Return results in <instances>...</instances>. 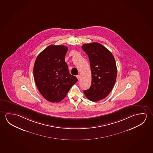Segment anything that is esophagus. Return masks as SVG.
<instances>
[{"label": "esophagus", "instance_id": "1", "mask_svg": "<svg viewBox=\"0 0 153 153\" xmlns=\"http://www.w3.org/2000/svg\"><path fill=\"white\" fill-rule=\"evenodd\" d=\"M76 78H78V80H79L80 79V75H76Z\"/></svg>", "mask_w": 153, "mask_h": 153}]
</instances>
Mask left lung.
<instances>
[{
	"mask_svg": "<svg viewBox=\"0 0 153 153\" xmlns=\"http://www.w3.org/2000/svg\"><path fill=\"white\" fill-rule=\"evenodd\" d=\"M82 49L87 54L91 70V85L83 92L92 102L104 99L114 87L117 68L111 52L98 42L84 44Z\"/></svg>",
	"mask_w": 153,
	"mask_h": 153,
	"instance_id": "8db88e82",
	"label": "left lung"
}]
</instances>
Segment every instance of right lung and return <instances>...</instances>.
<instances>
[{
	"instance_id": "obj_1",
	"label": "right lung",
	"mask_w": 153,
	"mask_h": 153,
	"mask_svg": "<svg viewBox=\"0 0 153 153\" xmlns=\"http://www.w3.org/2000/svg\"><path fill=\"white\" fill-rule=\"evenodd\" d=\"M68 48L63 45H51L37 56L33 76L40 93L49 102H58L66 97L78 81L68 72L65 56Z\"/></svg>"
}]
</instances>
